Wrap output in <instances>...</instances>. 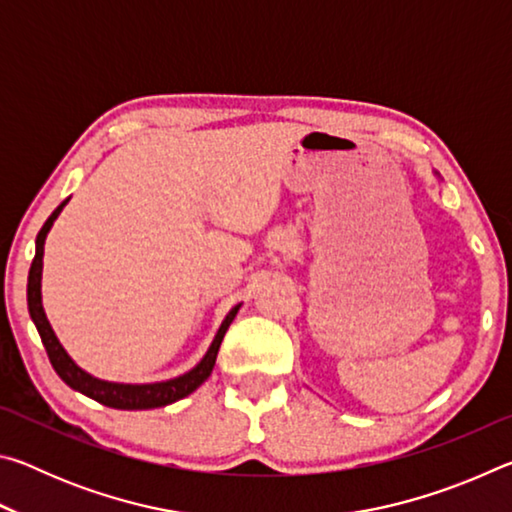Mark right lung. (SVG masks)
<instances>
[{
  "label": "right lung",
  "instance_id": "1",
  "mask_svg": "<svg viewBox=\"0 0 512 512\" xmlns=\"http://www.w3.org/2000/svg\"><path fill=\"white\" fill-rule=\"evenodd\" d=\"M69 201V198H67ZM67 201L60 203L54 212H51L49 219L42 225V230L36 237V257L31 262V271H29V284H27V302H29V314L31 320L36 323V329L42 339V345H45L47 357L51 361V366L58 372V377L65 381L69 388L79 391L83 395L92 397L99 404H106L110 409H124V411H142V409H158V406H167L171 402H178L187 397L189 393H194L203 381L212 375V368L216 363V354H219L221 341L232 320H235L237 311L241 305L232 307L230 314L223 318V323L216 332L214 341L210 345V350L205 352V357L196 363V366L185 372V375L173 377L167 381H155V384H117V381H103L92 377L90 372H85L83 368L76 366L72 357L65 352L63 345L56 339L54 329H51L49 320L45 316V309H42V291H40V280H42V255H45V239L47 232L51 230V225L58 219V214L63 212V207Z\"/></svg>",
  "mask_w": 512,
  "mask_h": 512
}]
</instances>
